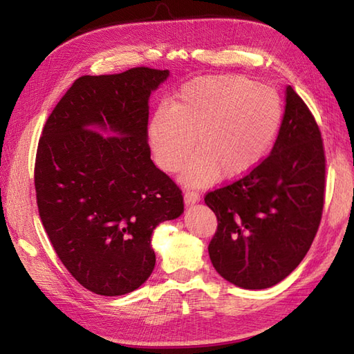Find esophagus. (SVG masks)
<instances>
[{
  "label": "esophagus",
  "instance_id": "1",
  "mask_svg": "<svg viewBox=\"0 0 354 354\" xmlns=\"http://www.w3.org/2000/svg\"><path fill=\"white\" fill-rule=\"evenodd\" d=\"M184 201H185V204H187V205L194 204V202H198V201H199V193H198V192H194V190L187 189V190L184 192Z\"/></svg>",
  "mask_w": 354,
  "mask_h": 354
}]
</instances>
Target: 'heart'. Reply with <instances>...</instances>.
<instances>
[{"instance_id": "1", "label": "heart", "mask_w": 354, "mask_h": 354, "mask_svg": "<svg viewBox=\"0 0 354 354\" xmlns=\"http://www.w3.org/2000/svg\"><path fill=\"white\" fill-rule=\"evenodd\" d=\"M283 100L275 89L240 74L194 79L150 118L147 137L156 164L184 181L204 185L246 175L269 152L283 122ZM195 145H192V138Z\"/></svg>"}]
</instances>
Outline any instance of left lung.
Here are the masks:
<instances>
[{"mask_svg": "<svg viewBox=\"0 0 354 354\" xmlns=\"http://www.w3.org/2000/svg\"><path fill=\"white\" fill-rule=\"evenodd\" d=\"M326 196V153L319 126L292 86L272 152L205 194L217 217L208 245L214 269L243 289H266L295 269L319 228Z\"/></svg>", "mask_w": 354, "mask_h": 354, "instance_id": "left-lung-1", "label": "left lung"}]
</instances>
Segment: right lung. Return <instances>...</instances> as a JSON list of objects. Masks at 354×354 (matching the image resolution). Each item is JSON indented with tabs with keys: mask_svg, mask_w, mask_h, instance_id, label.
Wrapping results in <instances>:
<instances>
[{
	"mask_svg": "<svg viewBox=\"0 0 354 354\" xmlns=\"http://www.w3.org/2000/svg\"><path fill=\"white\" fill-rule=\"evenodd\" d=\"M167 76L137 66L76 79L37 142L42 225L64 266L97 295L138 289L155 268L153 230L184 212L181 189L156 169L147 142L149 95Z\"/></svg>",
	"mask_w": 354,
	"mask_h": 354,
	"instance_id": "obj_1",
	"label": "right lung"
}]
</instances>
